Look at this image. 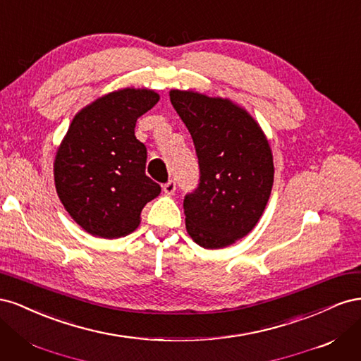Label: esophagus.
Returning a JSON list of instances; mask_svg holds the SVG:
<instances>
[{
    "label": "esophagus",
    "instance_id": "obj_1",
    "mask_svg": "<svg viewBox=\"0 0 361 361\" xmlns=\"http://www.w3.org/2000/svg\"><path fill=\"white\" fill-rule=\"evenodd\" d=\"M162 190H164V192H166L167 195H173L174 191H176V182H174V180H169L167 183H164Z\"/></svg>",
    "mask_w": 361,
    "mask_h": 361
}]
</instances>
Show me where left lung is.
Here are the masks:
<instances>
[{"label": "left lung", "mask_w": 361, "mask_h": 361, "mask_svg": "<svg viewBox=\"0 0 361 361\" xmlns=\"http://www.w3.org/2000/svg\"><path fill=\"white\" fill-rule=\"evenodd\" d=\"M170 101L188 128L200 182L185 195L187 232L203 248H224L248 235L265 211L274 164L259 123L223 97L171 90Z\"/></svg>", "instance_id": "1"}]
</instances>
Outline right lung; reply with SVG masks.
Instances as JSON below:
<instances>
[{"label":"right lung","mask_w":361,"mask_h":361,"mask_svg":"<svg viewBox=\"0 0 361 361\" xmlns=\"http://www.w3.org/2000/svg\"><path fill=\"white\" fill-rule=\"evenodd\" d=\"M159 101L147 89L108 93L76 114L54 161L64 209L85 232L120 238L134 232L161 187L146 176V146L135 123Z\"/></svg>","instance_id":"right-lung-1"}]
</instances>
